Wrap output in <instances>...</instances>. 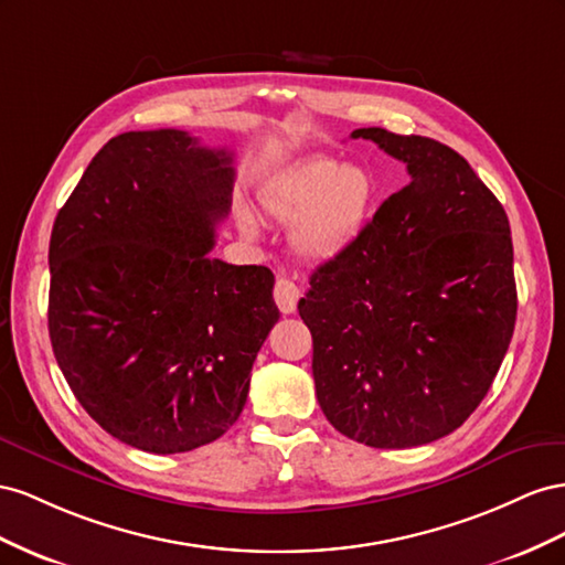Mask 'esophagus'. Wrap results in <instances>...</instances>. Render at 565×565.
I'll use <instances>...</instances> for the list:
<instances>
[{"instance_id":"esophagus-1","label":"esophagus","mask_w":565,"mask_h":565,"mask_svg":"<svg viewBox=\"0 0 565 565\" xmlns=\"http://www.w3.org/2000/svg\"><path fill=\"white\" fill-rule=\"evenodd\" d=\"M274 300H277L284 315H291L296 312V305L300 300V288L291 279L279 277L277 284H274Z\"/></svg>"}]
</instances>
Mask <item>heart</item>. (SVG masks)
Returning <instances> with one entry per match:
<instances>
[{
    "label": "heart",
    "instance_id": "heart-1",
    "mask_svg": "<svg viewBox=\"0 0 565 565\" xmlns=\"http://www.w3.org/2000/svg\"><path fill=\"white\" fill-rule=\"evenodd\" d=\"M379 196L374 174L364 166H338L333 158H310L279 174L260 191L269 220L292 224L294 250L310 263H327L341 255L372 220ZM241 230L255 236L257 224L241 211Z\"/></svg>",
    "mask_w": 565,
    "mask_h": 565
}]
</instances>
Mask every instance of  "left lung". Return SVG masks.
Instances as JSON below:
<instances>
[{"label": "left lung", "mask_w": 565, "mask_h": 565, "mask_svg": "<svg viewBox=\"0 0 565 565\" xmlns=\"http://www.w3.org/2000/svg\"><path fill=\"white\" fill-rule=\"evenodd\" d=\"M409 182L333 260L298 312L312 333L319 407L350 440L416 447L457 430L488 395L515 324L509 217L455 149L383 127Z\"/></svg>", "instance_id": "left-lung-1"}]
</instances>
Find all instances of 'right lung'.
Wrapping results in <instances>:
<instances>
[{"label": "right lung", "mask_w": 565, "mask_h": 565, "mask_svg": "<svg viewBox=\"0 0 565 565\" xmlns=\"http://www.w3.org/2000/svg\"><path fill=\"white\" fill-rule=\"evenodd\" d=\"M232 189L227 151L182 130L125 132L56 215V362L94 422L143 452H189L227 433L279 321L267 267L207 255Z\"/></svg>", "instance_id": "add662e5"}]
</instances>
